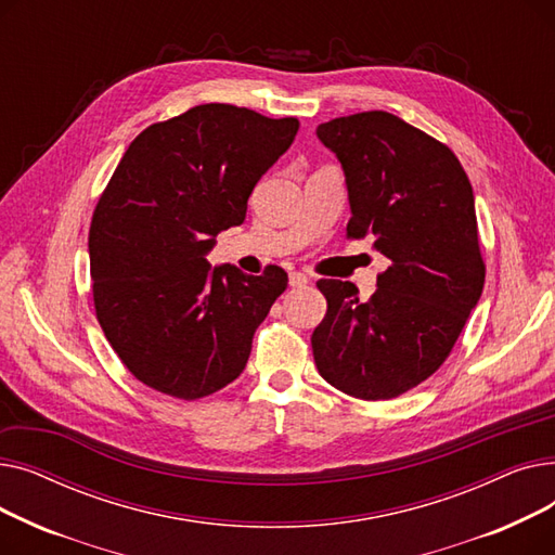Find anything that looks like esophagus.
Returning a JSON list of instances; mask_svg holds the SVG:
<instances>
[{
	"instance_id": "obj_1",
	"label": "esophagus",
	"mask_w": 555,
	"mask_h": 555,
	"mask_svg": "<svg viewBox=\"0 0 555 555\" xmlns=\"http://www.w3.org/2000/svg\"><path fill=\"white\" fill-rule=\"evenodd\" d=\"M310 283V279L306 276V274H301V272H289V285L293 287H304V285H308Z\"/></svg>"
}]
</instances>
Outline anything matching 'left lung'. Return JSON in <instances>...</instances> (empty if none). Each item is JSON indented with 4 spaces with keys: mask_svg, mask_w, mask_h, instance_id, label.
<instances>
[{
    "mask_svg": "<svg viewBox=\"0 0 555 555\" xmlns=\"http://www.w3.org/2000/svg\"><path fill=\"white\" fill-rule=\"evenodd\" d=\"M317 137L344 170L346 233L369 236L387 270L369 301L351 281L317 283L328 310L314 364L348 396L389 400L446 362L481 297L473 186L448 145L383 109L339 116Z\"/></svg>",
    "mask_w": 555,
    "mask_h": 555,
    "instance_id": "8db88e82",
    "label": "left lung"
}]
</instances>
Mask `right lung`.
Returning a JSON list of instances; mask_svg holds the SVG:
<instances>
[{
	"label": "right lung",
	"instance_id": "add662e5",
	"mask_svg": "<svg viewBox=\"0 0 555 555\" xmlns=\"http://www.w3.org/2000/svg\"><path fill=\"white\" fill-rule=\"evenodd\" d=\"M297 130L293 116L207 103L128 145L94 209L90 270L99 324L143 385L195 400L243 373L287 274L211 268L207 254L243 224L254 186Z\"/></svg>",
	"mask_w": 555,
	"mask_h": 555
}]
</instances>
